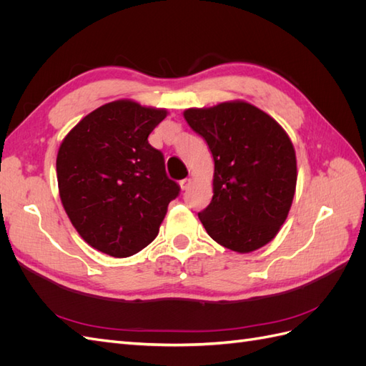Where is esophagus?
Instances as JSON below:
<instances>
[{
	"mask_svg": "<svg viewBox=\"0 0 366 366\" xmlns=\"http://www.w3.org/2000/svg\"><path fill=\"white\" fill-rule=\"evenodd\" d=\"M191 183H192V180H191V179H183V180L180 182V187H182V191H186V189H189V186H191Z\"/></svg>",
	"mask_w": 366,
	"mask_h": 366,
	"instance_id": "1",
	"label": "esophagus"
}]
</instances>
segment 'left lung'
I'll list each match as a JSON object with an SVG mask.
<instances>
[{
    "label": "left lung",
    "mask_w": 366,
    "mask_h": 366,
    "mask_svg": "<svg viewBox=\"0 0 366 366\" xmlns=\"http://www.w3.org/2000/svg\"><path fill=\"white\" fill-rule=\"evenodd\" d=\"M214 157V197L198 214L209 237L238 253L270 242L296 191V154L284 128L244 101L183 113Z\"/></svg>",
    "instance_id": "1"
}]
</instances>
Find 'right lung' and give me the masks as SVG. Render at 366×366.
I'll return each instance as SVG.
<instances>
[{"label": "right lung", "instance_id": "1", "mask_svg": "<svg viewBox=\"0 0 366 366\" xmlns=\"http://www.w3.org/2000/svg\"><path fill=\"white\" fill-rule=\"evenodd\" d=\"M163 108L122 99L86 114L62 140L58 187L71 224L96 250L127 258L157 237L180 186L148 142Z\"/></svg>", "mask_w": 366, "mask_h": 366}]
</instances>
